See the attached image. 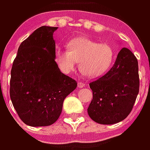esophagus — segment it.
I'll return each mask as SVG.
<instances>
[{"label":"esophagus","instance_id":"1","mask_svg":"<svg viewBox=\"0 0 150 150\" xmlns=\"http://www.w3.org/2000/svg\"><path fill=\"white\" fill-rule=\"evenodd\" d=\"M84 85H85V84H84L83 83H82V82H79V83H78V86H79V88H83Z\"/></svg>","mask_w":150,"mask_h":150}]
</instances>
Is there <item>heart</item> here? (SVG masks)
<instances>
[{
  "label": "heart",
  "mask_w": 150,
  "mask_h": 150,
  "mask_svg": "<svg viewBox=\"0 0 150 150\" xmlns=\"http://www.w3.org/2000/svg\"><path fill=\"white\" fill-rule=\"evenodd\" d=\"M67 49H56L54 55L57 67L65 74L74 71L79 62L83 74L88 78H98L109 71L116 57L113 46L86 37H78L70 40Z\"/></svg>",
  "instance_id": "heart-1"
}]
</instances>
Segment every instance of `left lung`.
Wrapping results in <instances>:
<instances>
[{"mask_svg": "<svg viewBox=\"0 0 150 150\" xmlns=\"http://www.w3.org/2000/svg\"><path fill=\"white\" fill-rule=\"evenodd\" d=\"M93 100L88 114L95 122L117 123L130 114L139 92V63L131 50L122 48L110 70L89 83Z\"/></svg>", "mask_w": 150, "mask_h": 150, "instance_id": "1", "label": "left lung"}]
</instances>
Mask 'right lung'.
Returning a JSON list of instances; mask_svg holds the SVG:
<instances>
[{
    "instance_id": "1",
    "label": "right lung",
    "mask_w": 150,
    "mask_h": 150,
    "mask_svg": "<svg viewBox=\"0 0 150 150\" xmlns=\"http://www.w3.org/2000/svg\"><path fill=\"white\" fill-rule=\"evenodd\" d=\"M56 27L42 26L21 43L13 61L10 97L20 119L31 127L56 122L65 98L78 83L57 67L53 34Z\"/></svg>"
}]
</instances>
